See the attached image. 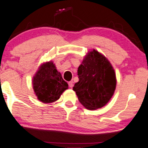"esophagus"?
<instances>
[{
	"label": "esophagus",
	"instance_id": "1",
	"mask_svg": "<svg viewBox=\"0 0 148 148\" xmlns=\"http://www.w3.org/2000/svg\"><path fill=\"white\" fill-rule=\"evenodd\" d=\"M68 84L70 88H73V81H71V82L68 83Z\"/></svg>",
	"mask_w": 148,
	"mask_h": 148
}]
</instances>
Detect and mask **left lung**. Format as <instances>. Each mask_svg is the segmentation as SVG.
<instances>
[{
	"mask_svg": "<svg viewBox=\"0 0 148 148\" xmlns=\"http://www.w3.org/2000/svg\"><path fill=\"white\" fill-rule=\"evenodd\" d=\"M79 82L73 88L79 101L90 110L106 105L116 88V75L107 58L94 50L89 52L79 66Z\"/></svg>",
	"mask_w": 148,
	"mask_h": 148,
	"instance_id": "8db88e82",
	"label": "left lung"
}]
</instances>
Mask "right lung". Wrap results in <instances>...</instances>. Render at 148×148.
Listing matches in <instances>:
<instances>
[{
	"mask_svg": "<svg viewBox=\"0 0 148 148\" xmlns=\"http://www.w3.org/2000/svg\"><path fill=\"white\" fill-rule=\"evenodd\" d=\"M33 86L38 100L44 103L55 102L68 88L67 83L64 81L52 62L40 66L34 77Z\"/></svg>",
	"mask_w": 148,
	"mask_h": 148,
	"instance_id": "right-lung-1",
	"label": "right lung"
}]
</instances>
